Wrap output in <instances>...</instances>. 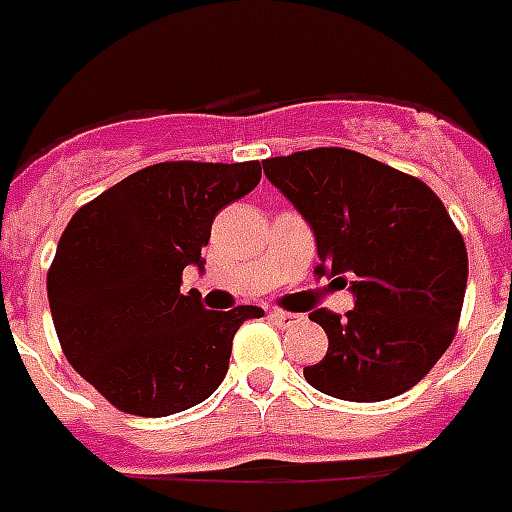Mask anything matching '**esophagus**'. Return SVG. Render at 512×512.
Segmentation results:
<instances>
[{
    "label": "esophagus",
    "instance_id": "esophagus-1",
    "mask_svg": "<svg viewBox=\"0 0 512 512\" xmlns=\"http://www.w3.org/2000/svg\"><path fill=\"white\" fill-rule=\"evenodd\" d=\"M272 321L283 326V329H288V326L302 324L305 318H302V315H299V313H286V310H272Z\"/></svg>",
    "mask_w": 512,
    "mask_h": 512
}]
</instances>
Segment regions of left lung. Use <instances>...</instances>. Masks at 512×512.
Wrapping results in <instances>:
<instances>
[{
    "label": "left lung",
    "instance_id": "obj_1",
    "mask_svg": "<svg viewBox=\"0 0 512 512\" xmlns=\"http://www.w3.org/2000/svg\"><path fill=\"white\" fill-rule=\"evenodd\" d=\"M264 175L313 226L315 272L353 278V310L310 313L329 351L305 380L348 402L405 394L448 351L464 305L467 245L440 197L348 148L264 159Z\"/></svg>",
    "mask_w": 512,
    "mask_h": 512
}]
</instances>
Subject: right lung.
<instances>
[{
	"label": "right lung",
	"mask_w": 512,
	"mask_h": 512,
	"mask_svg": "<svg viewBox=\"0 0 512 512\" xmlns=\"http://www.w3.org/2000/svg\"><path fill=\"white\" fill-rule=\"evenodd\" d=\"M259 180V161H161L69 218L48 270L53 326L69 364L113 407L172 416L221 386L234 334L264 310H205L180 283L188 264L202 267L221 207Z\"/></svg>",
	"instance_id": "add662e5"
}]
</instances>
